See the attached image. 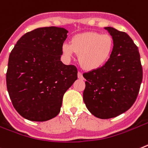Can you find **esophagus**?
<instances>
[{
	"instance_id": "esophagus-1",
	"label": "esophagus",
	"mask_w": 148,
	"mask_h": 148,
	"mask_svg": "<svg viewBox=\"0 0 148 148\" xmlns=\"http://www.w3.org/2000/svg\"><path fill=\"white\" fill-rule=\"evenodd\" d=\"M77 77L79 79H84V77H83V74H82L81 72H78V74H77Z\"/></svg>"
}]
</instances>
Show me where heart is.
<instances>
[{"mask_svg":"<svg viewBox=\"0 0 148 148\" xmlns=\"http://www.w3.org/2000/svg\"><path fill=\"white\" fill-rule=\"evenodd\" d=\"M114 48V40L109 34L90 32L74 35L71 44L63 43L62 52L64 58L71 59L74 53L78 54V61L86 70L101 68L109 59Z\"/></svg>","mask_w":148,"mask_h":148,"instance_id":"obj_1","label":"heart"}]
</instances>
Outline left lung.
<instances>
[{
  "label": "left lung",
  "mask_w": 148,
  "mask_h": 148,
  "mask_svg": "<svg viewBox=\"0 0 148 148\" xmlns=\"http://www.w3.org/2000/svg\"><path fill=\"white\" fill-rule=\"evenodd\" d=\"M114 48L102 67L84 73L86 81L84 101L92 115L100 119L115 117L132 106L141 86L143 71L138 47L130 36L111 27Z\"/></svg>",
  "instance_id": "left-lung-1"
}]
</instances>
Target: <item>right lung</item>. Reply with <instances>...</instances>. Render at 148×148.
<instances>
[{
    "instance_id": "right-lung-1",
    "label": "right lung",
    "mask_w": 148,
    "mask_h": 148,
    "mask_svg": "<svg viewBox=\"0 0 148 148\" xmlns=\"http://www.w3.org/2000/svg\"><path fill=\"white\" fill-rule=\"evenodd\" d=\"M68 32L54 26L37 28L21 37L11 51L7 91L14 108L27 120L56 116L64 92L77 79L76 67L60 61Z\"/></svg>"
}]
</instances>
